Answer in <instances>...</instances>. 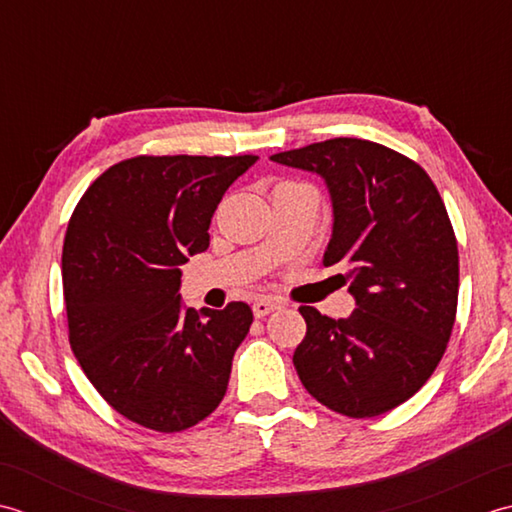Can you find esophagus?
Segmentation results:
<instances>
[{
	"mask_svg": "<svg viewBox=\"0 0 512 512\" xmlns=\"http://www.w3.org/2000/svg\"><path fill=\"white\" fill-rule=\"evenodd\" d=\"M280 305L276 300H269V298H260V300H256L254 302V316L256 318H265V316H269L271 311H276Z\"/></svg>",
	"mask_w": 512,
	"mask_h": 512,
	"instance_id": "1",
	"label": "esophagus"
}]
</instances>
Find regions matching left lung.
Masks as SVG:
<instances>
[{"instance_id": "left-lung-1", "label": "left lung", "mask_w": 512, "mask_h": 512, "mask_svg": "<svg viewBox=\"0 0 512 512\" xmlns=\"http://www.w3.org/2000/svg\"><path fill=\"white\" fill-rule=\"evenodd\" d=\"M271 161L327 181L333 236L322 265L347 267L358 305L347 320L298 309L302 387L347 417L387 413L431 378L455 325L460 254L442 196L422 165L367 139L311 143Z\"/></svg>"}]
</instances>
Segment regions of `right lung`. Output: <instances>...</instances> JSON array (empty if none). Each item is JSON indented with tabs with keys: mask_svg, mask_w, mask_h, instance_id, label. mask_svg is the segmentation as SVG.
I'll list each match as a JSON object with an SVG mask.
<instances>
[{
	"mask_svg": "<svg viewBox=\"0 0 512 512\" xmlns=\"http://www.w3.org/2000/svg\"><path fill=\"white\" fill-rule=\"evenodd\" d=\"M256 159L132 156L70 216L61 276L72 353L101 398L145 429L185 431L225 398L254 314L247 302L187 309L179 267L210 245L216 205Z\"/></svg>",
	"mask_w": 512,
	"mask_h": 512,
	"instance_id": "add662e5",
	"label": "right lung"
}]
</instances>
